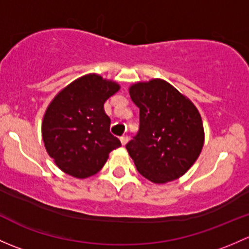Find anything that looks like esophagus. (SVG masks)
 Returning <instances> with one entry per match:
<instances>
[{"label": "esophagus", "mask_w": 249, "mask_h": 249, "mask_svg": "<svg viewBox=\"0 0 249 249\" xmlns=\"http://www.w3.org/2000/svg\"><path fill=\"white\" fill-rule=\"evenodd\" d=\"M120 142H122L123 145H125L127 142H129V136H122L120 137Z\"/></svg>", "instance_id": "34e87169"}]
</instances>
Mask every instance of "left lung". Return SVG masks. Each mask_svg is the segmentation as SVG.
Segmentation results:
<instances>
[{
	"mask_svg": "<svg viewBox=\"0 0 249 249\" xmlns=\"http://www.w3.org/2000/svg\"><path fill=\"white\" fill-rule=\"evenodd\" d=\"M129 92L140 108V130L126 144L137 171L157 184L177 179L202 150L205 132L199 110L158 78L135 83Z\"/></svg>",
	"mask_w": 249,
	"mask_h": 249,
	"instance_id": "1",
	"label": "left lung"
}]
</instances>
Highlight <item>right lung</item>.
Here are the masks:
<instances>
[{
  "instance_id": "obj_1",
  "label": "right lung",
  "mask_w": 249,
  "mask_h": 249,
  "mask_svg": "<svg viewBox=\"0 0 249 249\" xmlns=\"http://www.w3.org/2000/svg\"><path fill=\"white\" fill-rule=\"evenodd\" d=\"M120 89L96 73L83 76L53 99L44 113L42 137L49 157L61 171L76 178L94 176L113 149L122 145L109 132L104 105Z\"/></svg>"
}]
</instances>
